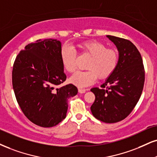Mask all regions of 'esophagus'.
Segmentation results:
<instances>
[{"label":"esophagus","mask_w":157,"mask_h":157,"mask_svg":"<svg viewBox=\"0 0 157 157\" xmlns=\"http://www.w3.org/2000/svg\"><path fill=\"white\" fill-rule=\"evenodd\" d=\"M78 92H79V93H81V94L85 93V92H86V90H85V89L78 88Z\"/></svg>","instance_id":"esophagus-1"}]
</instances>
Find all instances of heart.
Listing matches in <instances>:
<instances>
[{"mask_svg": "<svg viewBox=\"0 0 157 157\" xmlns=\"http://www.w3.org/2000/svg\"><path fill=\"white\" fill-rule=\"evenodd\" d=\"M78 49L84 55L90 57L86 68L88 71H78L70 78L71 84L78 87L90 86L98 78H108L117 68L119 61L118 52L107 48L105 44L98 40H87L78 44ZM61 61L63 67L69 73L76 69V52L72 47L65 46L61 50Z\"/></svg>", "mask_w": 157, "mask_h": 157, "instance_id": "obj_1", "label": "heart"}]
</instances>
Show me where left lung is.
<instances>
[{
  "instance_id": "left-lung-1",
  "label": "left lung",
  "mask_w": 157,
  "mask_h": 157,
  "mask_svg": "<svg viewBox=\"0 0 157 157\" xmlns=\"http://www.w3.org/2000/svg\"><path fill=\"white\" fill-rule=\"evenodd\" d=\"M117 46L119 61L114 72L102 88L91 89L95 95L90 109L92 115L105 123L124 119L140 99L145 82V71L140 52L129 40L107 36Z\"/></svg>"
}]
</instances>
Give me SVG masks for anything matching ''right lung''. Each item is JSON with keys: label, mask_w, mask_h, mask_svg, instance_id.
<instances>
[{"label": "right lung", "mask_w": 157, "mask_h": 157, "mask_svg": "<svg viewBox=\"0 0 157 157\" xmlns=\"http://www.w3.org/2000/svg\"><path fill=\"white\" fill-rule=\"evenodd\" d=\"M61 42L38 40L17 56L12 71L16 99L25 116L42 127H52L66 117L67 100L78 89L66 80L61 61Z\"/></svg>", "instance_id": "add662e5"}]
</instances>
